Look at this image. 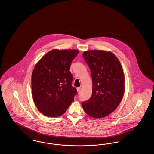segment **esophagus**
<instances>
[{
    "mask_svg": "<svg viewBox=\"0 0 154 154\" xmlns=\"http://www.w3.org/2000/svg\"><path fill=\"white\" fill-rule=\"evenodd\" d=\"M81 90V88L80 87H78V88H77V93L80 94V93Z\"/></svg>",
    "mask_w": 154,
    "mask_h": 154,
    "instance_id": "34e87169",
    "label": "esophagus"
}]
</instances>
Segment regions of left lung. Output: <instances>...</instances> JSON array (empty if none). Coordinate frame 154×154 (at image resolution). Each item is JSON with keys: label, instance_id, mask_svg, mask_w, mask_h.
I'll use <instances>...</instances> for the list:
<instances>
[{"label": "left lung", "instance_id": "left-lung-1", "mask_svg": "<svg viewBox=\"0 0 154 154\" xmlns=\"http://www.w3.org/2000/svg\"><path fill=\"white\" fill-rule=\"evenodd\" d=\"M82 56L90 69L92 94L88 100L82 103V107L90 117H105L117 108L124 95L122 67L111 52L89 50Z\"/></svg>", "mask_w": 154, "mask_h": 154}]
</instances>
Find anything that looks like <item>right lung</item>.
Returning a JSON list of instances; mask_svg holds the SVG:
<instances>
[{"label": "right lung", "mask_w": 154, "mask_h": 154, "mask_svg": "<svg viewBox=\"0 0 154 154\" xmlns=\"http://www.w3.org/2000/svg\"><path fill=\"white\" fill-rule=\"evenodd\" d=\"M79 51L54 49L40 59L33 70L32 91L34 103L45 116L63 114L74 101L77 90L72 87L70 65Z\"/></svg>", "instance_id": "add662e5"}]
</instances>
